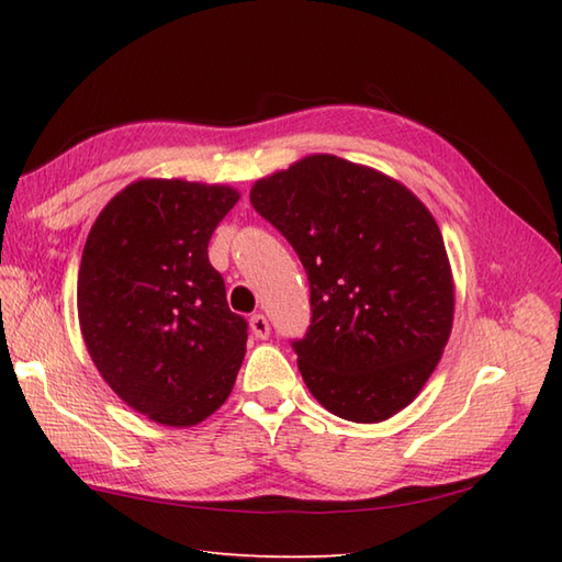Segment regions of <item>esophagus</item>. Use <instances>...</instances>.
Segmentation results:
<instances>
[{"mask_svg": "<svg viewBox=\"0 0 562 562\" xmlns=\"http://www.w3.org/2000/svg\"><path fill=\"white\" fill-rule=\"evenodd\" d=\"M250 330H254V336H256L258 340H268V336H270V324H268V318L262 316V314L250 316Z\"/></svg>", "mask_w": 562, "mask_h": 562, "instance_id": "34e87169", "label": "esophagus"}]
</instances>
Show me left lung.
Wrapping results in <instances>:
<instances>
[{
	"mask_svg": "<svg viewBox=\"0 0 562 562\" xmlns=\"http://www.w3.org/2000/svg\"><path fill=\"white\" fill-rule=\"evenodd\" d=\"M250 205L308 274L312 326L294 352L312 396L364 425L411 405L453 324V274L432 212L396 178L333 154L258 178Z\"/></svg>",
	"mask_w": 562,
	"mask_h": 562,
	"instance_id": "obj_1",
	"label": "left lung"
}]
</instances>
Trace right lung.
I'll list each match as a JSON object with an SVG mask.
<instances>
[{
	"instance_id": "add662e5",
	"label": "right lung",
	"mask_w": 562,
	"mask_h": 562,
	"mask_svg": "<svg viewBox=\"0 0 562 562\" xmlns=\"http://www.w3.org/2000/svg\"><path fill=\"white\" fill-rule=\"evenodd\" d=\"M241 193L139 178L93 222L77 280L79 328L115 396L166 427H193L229 398L246 321L226 304L207 244Z\"/></svg>"
}]
</instances>
